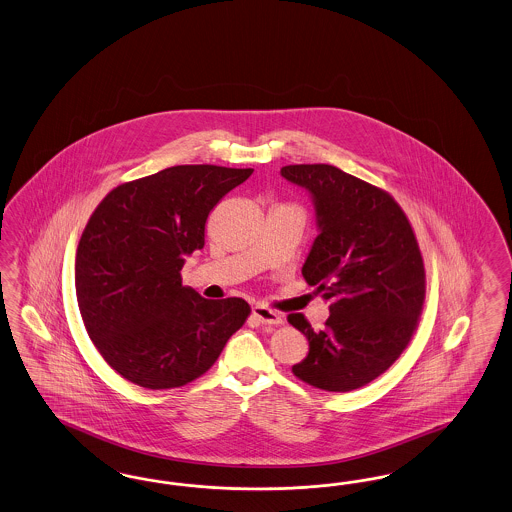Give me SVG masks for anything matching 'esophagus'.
<instances>
[{
  "mask_svg": "<svg viewBox=\"0 0 512 512\" xmlns=\"http://www.w3.org/2000/svg\"><path fill=\"white\" fill-rule=\"evenodd\" d=\"M251 314L255 316V320H259L261 324H268V326H278L284 322V316L272 308L265 307V305H255Z\"/></svg>",
  "mask_w": 512,
  "mask_h": 512,
  "instance_id": "1",
  "label": "esophagus"
}]
</instances>
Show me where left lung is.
<instances>
[{
  "mask_svg": "<svg viewBox=\"0 0 512 512\" xmlns=\"http://www.w3.org/2000/svg\"><path fill=\"white\" fill-rule=\"evenodd\" d=\"M280 173L314 204L318 236L301 272L329 305L322 331L303 314L287 316L308 339L307 358L291 369L316 389H360L396 362L417 328L425 266L415 234L387 192L339 167L286 165Z\"/></svg>",
  "mask_w": 512,
  "mask_h": 512,
  "instance_id": "obj_1",
  "label": "left lung"
}]
</instances>
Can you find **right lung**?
<instances>
[{
  "mask_svg": "<svg viewBox=\"0 0 512 512\" xmlns=\"http://www.w3.org/2000/svg\"><path fill=\"white\" fill-rule=\"evenodd\" d=\"M253 169L175 165L114 188L93 211L76 253L83 324L127 381L160 390L204 375L244 326V299H204L183 286L213 207Z\"/></svg>",
  "mask_w": 512,
  "mask_h": 512,
  "instance_id": "right-lung-1",
  "label": "right lung"
}]
</instances>
